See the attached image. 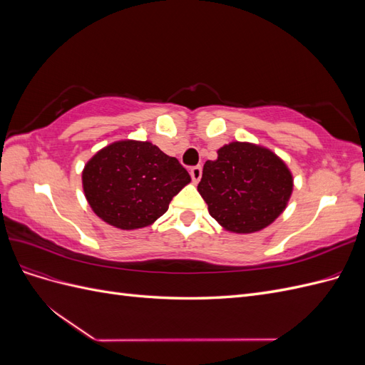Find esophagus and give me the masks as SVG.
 <instances>
[{"label":"esophagus","instance_id":"34e87169","mask_svg":"<svg viewBox=\"0 0 365 365\" xmlns=\"http://www.w3.org/2000/svg\"><path fill=\"white\" fill-rule=\"evenodd\" d=\"M190 176H192L193 182L200 181L201 176H202V168H201V165H193V168H190Z\"/></svg>","mask_w":365,"mask_h":365}]
</instances>
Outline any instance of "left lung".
I'll use <instances>...</instances> for the list:
<instances>
[{"label":"left lung","instance_id":"8db88e82","mask_svg":"<svg viewBox=\"0 0 365 365\" xmlns=\"http://www.w3.org/2000/svg\"><path fill=\"white\" fill-rule=\"evenodd\" d=\"M208 213L235 233H254L274 222L292 193V175L271 150L230 143L204 164L197 184Z\"/></svg>","mask_w":365,"mask_h":365}]
</instances>
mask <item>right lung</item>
Instances as JSON below:
<instances>
[{
    "mask_svg": "<svg viewBox=\"0 0 365 365\" xmlns=\"http://www.w3.org/2000/svg\"><path fill=\"white\" fill-rule=\"evenodd\" d=\"M82 182L98 217L121 230H135L168 212L190 175L152 143L126 140L98 150L86 163Z\"/></svg>",
    "mask_w": 365,
    "mask_h": 365,
    "instance_id": "add662e5",
    "label": "right lung"
}]
</instances>
